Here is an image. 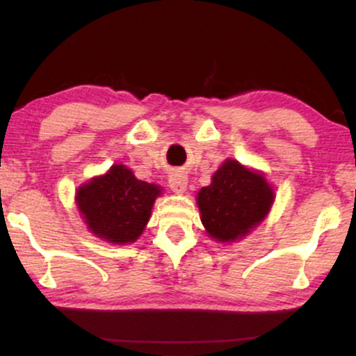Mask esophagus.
<instances>
[{"instance_id":"esophagus-1","label":"esophagus","mask_w":356,"mask_h":356,"mask_svg":"<svg viewBox=\"0 0 356 356\" xmlns=\"http://www.w3.org/2000/svg\"><path fill=\"white\" fill-rule=\"evenodd\" d=\"M169 187L175 194H184L187 189V177L181 170H175L169 175Z\"/></svg>"}]
</instances>
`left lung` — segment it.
Here are the masks:
<instances>
[{
	"mask_svg": "<svg viewBox=\"0 0 356 356\" xmlns=\"http://www.w3.org/2000/svg\"><path fill=\"white\" fill-rule=\"evenodd\" d=\"M275 197L261 170L226 159L212 174L209 186L197 192L195 202L207 236L229 244L246 238L266 219Z\"/></svg>",
	"mask_w": 356,
	"mask_h": 356,
	"instance_id": "8db88e82",
	"label": "left lung"
}]
</instances>
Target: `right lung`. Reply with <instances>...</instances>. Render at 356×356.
Instances as JSON below:
<instances>
[{"instance_id": "right-lung-1", "label": "right lung", "mask_w": 356, "mask_h": 356, "mask_svg": "<svg viewBox=\"0 0 356 356\" xmlns=\"http://www.w3.org/2000/svg\"><path fill=\"white\" fill-rule=\"evenodd\" d=\"M159 195L161 186L138 181L129 167L113 164L105 174L81 184L75 204L92 234L120 246L140 238Z\"/></svg>"}]
</instances>
